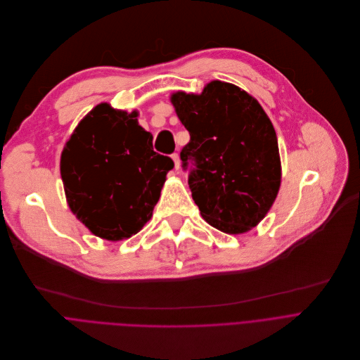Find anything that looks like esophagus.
Returning <instances> with one entry per match:
<instances>
[{"label": "esophagus", "mask_w": 360, "mask_h": 360, "mask_svg": "<svg viewBox=\"0 0 360 360\" xmlns=\"http://www.w3.org/2000/svg\"><path fill=\"white\" fill-rule=\"evenodd\" d=\"M172 159H173V162H174V169L179 170V169H180V158H179V155H177V153L172 155Z\"/></svg>", "instance_id": "esophagus-1"}]
</instances>
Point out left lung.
<instances>
[{"mask_svg":"<svg viewBox=\"0 0 360 360\" xmlns=\"http://www.w3.org/2000/svg\"><path fill=\"white\" fill-rule=\"evenodd\" d=\"M170 102L190 133L180 158L195 169L188 186L201 217L227 234L254 229L272 207L281 187L275 129L258 101L221 81L202 92H174Z\"/></svg>","mask_w":360,"mask_h":360,"instance_id":"left-lung-1","label":"left lung"}]
</instances>
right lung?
Masks as SVG:
<instances>
[{
    "label": "right lung",
    "instance_id": "obj_1",
    "mask_svg": "<svg viewBox=\"0 0 360 360\" xmlns=\"http://www.w3.org/2000/svg\"><path fill=\"white\" fill-rule=\"evenodd\" d=\"M139 112L96 105L75 127L60 155V177L70 211L92 234L120 241L139 233L153 214L174 167L153 150Z\"/></svg>",
    "mask_w": 360,
    "mask_h": 360
}]
</instances>
